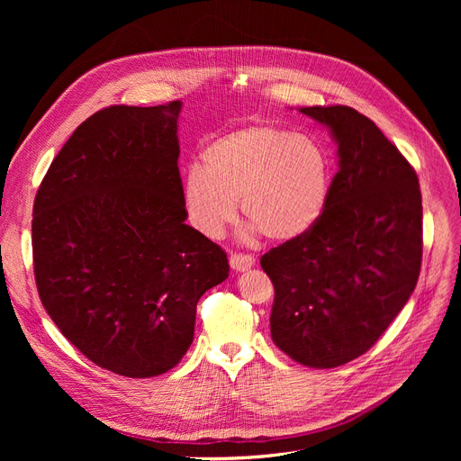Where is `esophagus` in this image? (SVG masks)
I'll use <instances>...</instances> for the list:
<instances>
[{
	"label": "esophagus",
	"mask_w": 461,
	"mask_h": 461,
	"mask_svg": "<svg viewBox=\"0 0 461 461\" xmlns=\"http://www.w3.org/2000/svg\"><path fill=\"white\" fill-rule=\"evenodd\" d=\"M230 265L233 271H249L250 267H254L256 265V259L250 256V254H240V252H233L230 256Z\"/></svg>",
	"instance_id": "obj_1"
}]
</instances>
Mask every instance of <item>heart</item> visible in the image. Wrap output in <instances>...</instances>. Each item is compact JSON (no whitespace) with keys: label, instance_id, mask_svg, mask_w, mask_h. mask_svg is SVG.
<instances>
[{"label":"heart","instance_id":"obj_1","mask_svg":"<svg viewBox=\"0 0 461 461\" xmlns=\"http://www.w3.org/2000/svg\"><path fill=\"white\" fill-rule=\"evenodd\" d=\"M202 157L203 166L186 167L181 202L190 226L207 239L224 235L239 198L249 233L278 243L304 237L327 211L334 162L316 138L256 123L214 138Z\"/></svg>","mask_w":461,"mask_h":461}]
</instances>
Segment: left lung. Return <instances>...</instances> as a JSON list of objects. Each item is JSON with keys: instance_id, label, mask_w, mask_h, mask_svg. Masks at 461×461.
I'll use <instances>...</instances> for the list:
<instances>
[{"instance_id": "1", "label": "left lung", "mask_w": 461, "mask_h": 461, "mask_svg": "<svg viewBox=\"0 0 461 461\" xmlns=\"http://www.w3.org/2000/svg\"><path fill=\"white\" fill-rule=\"evenodd\" d=\"M338 143L320 224L261 256L275 285L271 338L308 368L366 353L409 301L422 261V196L413 166L349 106L301 108Z\"/></svg>"}]
</instances>
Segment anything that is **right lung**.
I'll use <instances>...</instances> for the list:
<instances>
[{
    "mask_svg": "<svg viewBox=\"0 0 461 461\" xmlns=\"http://www.w3.org/2000/svg\"><path fill=\"white\" fill-rule=\"evenodd\" d=\"M181 101L87 117L33 203L39 297L96 366L143 379L177 366L200 297L228 278L226 252L185 224Z\"/></svg>",
    "mask_w": 461,
    "mask_h": 461,
    "instance_id": "1",
    "label": "right lung"
}]
</instances>
